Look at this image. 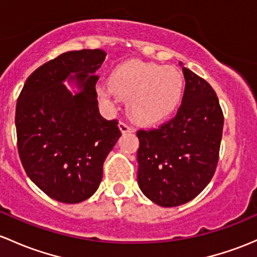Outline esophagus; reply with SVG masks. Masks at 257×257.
Listing matches in <instances>:
<instances>
[{"label": "esophagus", "mask_w": 257, "mask_h": 257, "mask_svg": "<svg viewBox=\"0 0 257 257\" xmlns=\"http://www.w3.org/2000/svg\"><path fill=\"white\" fill-rule=\"evenodd\" d=\"M119 129H120V132L123 134L124 133H132V132L134 131L133 126L129 125L128 123H124V121H120V123H119Z\"/></svg>", "instance_id": "34e87169"}]
</instances>
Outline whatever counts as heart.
<instances>
[{
  "instance_id": "heart-1",
  "label": "heart",
  "mask_w": 257,
  "mask_h": 257,
  "mask_svg": "<svg viewBox=\"0 0 257 257\" xmlns=\"http://www.w3.org/2000/svg\"><path fill=\"white\" fill-rule=\"evenodd\" d=\"M185 80L172 66L131 60L118 65L109 83L97 87L104 101L128 99V112L133 119L154 123L166 118L180 106Z\"/></svg>"
}]
</instances>
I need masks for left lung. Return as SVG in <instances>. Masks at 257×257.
<instances>
[{"instance_id": "left-lung-1", "label": "left lung", "mask_w": 257, "mask_h": 257, "mask_svg": "<svg viewBox=\"0 0 257 257\" xmlns=\"http://www.w3.org/2000/svg\"><path fill=\"white\" fill-rule=\"evenodd\" d=\"M186 80L176 115L155 129H139L138 185L161 207H177L198 196L214 176L224 115L206 80L182 67Z\"/></svg>"}]
</instances>
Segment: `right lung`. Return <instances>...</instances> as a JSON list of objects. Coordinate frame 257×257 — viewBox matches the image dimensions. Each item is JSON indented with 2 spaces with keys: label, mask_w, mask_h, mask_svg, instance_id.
<instances>
[{
  "label": "right lung",
  "mask_w": 257,
  "mask_h": 257,
  "mask_svg": "<svg viewBox=\"0 0 257 257\" xmlns=\"http://www.w3.org/2000/svg\"><path fill=\"white\" fill-rule=\"evenodd\" d=\"M106 55L101 49L61 54L38 67L18 96L15 121L24 171L63 203H80L96 192L104 160L120 137L118 120L104 119L98 110L94 72ZM67 77L77 80L80 94L64 87Z\"/></svg>",
  "instance_id": "add662e5"
}]
</instances>
